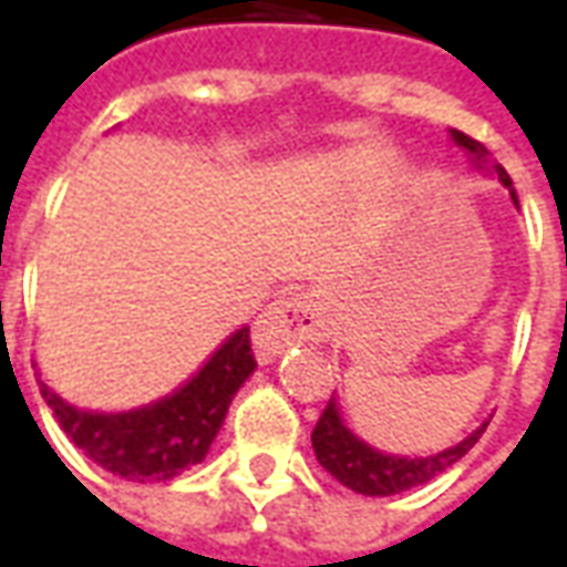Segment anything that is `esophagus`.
I'll use <instances>...</instances> for the list:
<instances>
[{"mask_svg":"<svg viewBox=\"0 0 567 567\" xmlns=\"http://www.w3.org/2000/svg\"><path fill=\"white\" fill-rule=\"evenodd\" d=\"M324 340V319L309 291H288L260 312L251 331V343L260 358L279 355L295 343H319Z\"/></svg>","mask_w":567,"mask_h":567,"instance_id":"obj_1","label":"esophagus"}]
</instances>
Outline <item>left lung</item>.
I'll return each mask as SVG.
<instances>
[{
	"label": "left lung",
	"mask_w": 567,
	"mask_h": 567,
	"mask_svg": "<svg viewBox=\"0 0 567 567\" xmlns=\"http://www.w3.org/2000/svg\"><path fill=\"white\" fill-rule=\"evenodd\" d=\"M452 136H455V142L462 148L471 151L480 161L488 157L483 142L471 140V136H464L458 130ZM492 173L498 175L504 187H511L513 199H516L511 175L504 173V166L492 163ZM483 431H486V425L474 431L471 437H464L458 446L437 452V455H427V458H398V455H382V452L370 450L368 443H361L352 431H346V425L340 422V413H337V404L328 401V406L321 410L319 422L312 427V450H316V458H319L321 467L331 471V476H337L352 492H361V495H398L404 488L422 486L431 476H437L440 471L452 467L464 452L474 446Z\"/></svg>",
	"instance_id": "obj_1"
}]
</instances>
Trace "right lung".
Returning a JSON list of instances; mask_svg holds the SVG:
<instances>
[{
    "instance_id": "add662e5",
    "label": "right lung",
    "mask_w": 567,
    "mask_h": 567,
    "mask_svg": "<svg viewBox=\"0 0 567 567\" xmlns=\"http://www.w3.org/2000/svg\"><path fill=\"white\" fill-rule=\"evenodd\" d=\"M255 368L248 328H239L185 389L133 413H84L60 401L44 382L42 398L66 437L100 467L136 483L173 480L206 458L227 406Z\"/></svg>"
}]
</instances>
